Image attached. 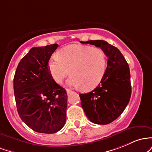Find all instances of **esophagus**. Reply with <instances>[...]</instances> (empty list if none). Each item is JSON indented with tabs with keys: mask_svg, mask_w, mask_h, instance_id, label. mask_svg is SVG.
Listing matches in <instances>:
<instances>
[{
	"mask_svg": "<svg viewBox=\"0 0 152 152\" xmlns=\"http://www.w3.org/2000/svg\"><path fill=\"white\" fill-rule=\"evenodd\" d=\"M72 90H69V89H67V95H69V94H70V93H72Z\"/></svg>",
	"mask_w": 152,
	"mask_h": 152,
	"instance_id": "34e87169",
	"label": "esophagus"
}]
</instances>
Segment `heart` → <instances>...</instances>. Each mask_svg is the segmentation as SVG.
I'll use <instances>...</instances> for the list:
<instances>
[{"mask_svg":"<svg viewBox=\"0 0 152 152\" xmlns=\"http://www.w3.org/2000/svg\"><path fill=\"white\" fill-rule=\"evenodd\" d=\"M106 57L101 49L82 44H71L60 49L57 56L49 59L48 70L51 77L61 83L68 75L67 83L85 90L97 86L106 70Z\"/></svg>","mask_w":152,"mask_h":152,"instance_id":"b5f03b06","label":"heart"}]
</instances>
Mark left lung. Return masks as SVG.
Listing matches in <instances>:
<instances>
[{
	"label": "left lung",
	"mask_w": 152,
	"mask_h": 152,
	"mask_svg": "<svg viewBox=\"0 0 152 152\" xmlns=\"http://www.w3.org/2000/svg\"><path fill=\"white\" fill-rule=\"evenodd\" d=\"M90 44L100 47L108 57L105 75L91 92L80 94L81 105L91 122L105 125L113 122L125 110L131 95L129 64L116 47L103 40H90Z\"/></svg>",
	"instance_id": "8db88e82"
}]
</instances>
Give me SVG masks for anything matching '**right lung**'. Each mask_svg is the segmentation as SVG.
Segmentation results:
<instances>
[{
	"mask_svg": "<svg viewBox=\"0 0 152 152\" xmlns=\"http://www.w3.org/2000/svg\"><path fill=\"white\" fill-rule=\"evenodd\" d=\"M58 44L33 47L20 61L13 79L18 115L30 129L54 134L66 121L67 95L51 77L48 63Z\"/></svg>",
	"mask_w": 152,
	"mask_h": 152,
	"instance_id": "add662e5",
	"label": "right lung"
}]
</instances>
